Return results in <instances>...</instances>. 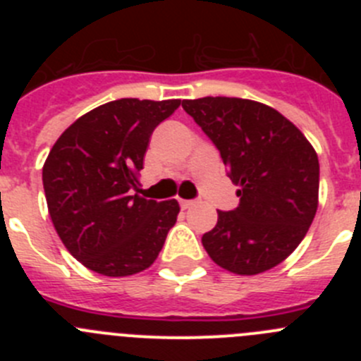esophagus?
<instances>
[{
  "label": "esophagus",
  "mask_w": 361,
  "mask_h": 361,
  "mask_svg": "<svg viewBox=\"0 0 361 361\" xmlns=\"http://www.w3.org/2000/svg\"><path fill=\"white\" fill-rule=\"evenodd\" d=\"M195 204H197V200H180V208L190 209V208H193Z\"/></svg>",
  "instance_id": "1"
}]
</instances>
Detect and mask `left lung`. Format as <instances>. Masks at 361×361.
Returning <instances> with one entry per match:
<instances>
[{
  "label": "left lung",
  "instance_id": "obj_1",
  "mask_svg": "<svg viewBox=\"0 0 361 361\" xmlns=\"http://www.w3.org/2000/svg\"><path fill=\"white\" fill-rule=\"evenodd\" d=\"M183 108L219 148L240 197L233 212H216V226L202 235L204 250L235 275L273 269L298 247L317 215V152L291 121L258 101L186 99Z\"/></svg>",
  "mask_w": 361,
  "mask_h": 361
}]
</instances>
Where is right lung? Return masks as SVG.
<instances>
[{
    "instance_id": "right-lung-1",
    "label": "right lung",
    "mask_w": 361,
    "mask_h": 361,
    "mask_svg": "<svg viewBox=\"0 0 361 361\" xmlns=\"http://www.w3.org/2000/svg\"><path fill=\"white\" fill-rule=\"evenodd\" d=\"M180 99H117L72 123L43 164L57 235L75 260L104 276L148 269L177 222L178 202L132 195L149 137Z\"/></svg>"
}]
</instances>
